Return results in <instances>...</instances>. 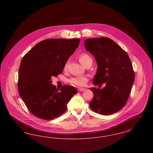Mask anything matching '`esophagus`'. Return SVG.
<instances>
[{
	"instance_id": "1",
	"label": "esophagus",
	"mask_w": 153,
	"mask_h": 153,
	"mask_svg": "<svg viewBox=\"0 0 153 153\" xmlns=\"http://www.w3.org/2000/svg\"><path fill=\"white\" fill-rule=\"evenodd\" d=\"M85 88H78V91H79V92H82V91H85Z\"/></svg>"
}]
</instances>
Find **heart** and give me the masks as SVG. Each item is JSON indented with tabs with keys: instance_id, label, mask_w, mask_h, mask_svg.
<instances>
[{
	"instance_id": "b5f03b06",
	"label": "heart",
	"mask_w": 153,
	"mask_h": 153,
	"mask_svg": "<svg viewBox=\"0 0 153 153\" xmlns=\"http://www.w3.org/2000/svg\"><path fill=\"white\" fill-rule=\"evenodd\" d=\"M79 59L80 63L84 66L88 64L89 62H92V59L89 55L87 53H81L79 56ZM68 62L67 61L64 65V69H66L68 68ZM88 80V77L87 76H77L72 78L69 80L70 83L72 84L79 86V87H83L85 86Z\"/></svg>"
}]
</instances>
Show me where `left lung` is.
<instances>
[{
  "mask_svg": "<svg viewBox=\"0 0 153 153\" xmlns=\"http://www.w3.org/2000/svg\"><path fill=\"white\" fill-rule=\"evenodd\" d=\"M84 46L97 62V68L93 84L105 87L91 88L94 93L89 106L101 115H111L122 109L129 97L135 74L128 55L108 38H88Z\"/></svg>",
  "mask_w": 153,
  "mask_h": 153,
  "instance_id": "8db88e82",
  "label": "left lung"
}]
</instances>
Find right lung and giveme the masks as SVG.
Masks as SVG:
<instances>
[{"mask_svg":"<svg viewBox=\"0 0 153 153\" xmlns=\"http://www.w3.org/2000/svg\"><path fill=\"white\" fill-rule=\"evenodd\" d=\"M80 39L52 38L36 44L22 58L18 74L19 95L30 112L45 120L60 117L77 92L73 86L59 90L51 84V77L62 73Z\"/></svg>","mask_w":153,"mask_h":153,"instance_id":"1","label":"right lung"}]
</instances>
